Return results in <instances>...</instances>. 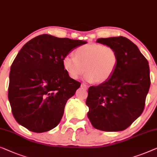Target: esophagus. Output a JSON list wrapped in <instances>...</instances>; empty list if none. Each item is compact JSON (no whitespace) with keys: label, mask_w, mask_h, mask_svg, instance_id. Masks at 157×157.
<instances>
[{"label":"esophagus","mask_w":157,"mask_h":157,"mask_svg":"<svg viewBox=\"0 0 157 157\" xmlns=\"http://www.w3.org/2000/svg\"><path fill=\"white\" fill-rule=\"evenodd\" d=\"M81 87H82V88H84V89H87V88H88V86H87V85H86V84H84V83H82V84H81Z\"/></svg>","instance_id":"1"}]
</instances>
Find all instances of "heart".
Here are the masks:
<instances>
[{
  "mask_svg": "<svg viewBox=\"0 0 157 157\" xmlns=\"http://www.w3.org/2000/svg\"><path fill=\"white\" fill-rule=\"evenodd\" d=\"M118 63L115 49L108 45L97 43L83 44L71 55L63 59V66L69 76L77 79L84 72L86 81L96 83L105 82L113 76Z\"/></svg>",
  "mask_w": 157,
  "mask_h": 157,
  "instance_id": "heart-1",
  "label": "heart"
}]
</instances>
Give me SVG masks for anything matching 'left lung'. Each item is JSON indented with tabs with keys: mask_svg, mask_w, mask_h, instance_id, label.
Returning <instances> with one entry per match:
<instances>
[{
	"mask_svg": "<svg viewBox=\"0 0 157 157\" xmlns=\"http://www.w3.org/2000/svg\"><path fill=\"white\" fill-rule=\"evenodd\" d=\"M96 42L113 47L118 63L108 81L88 88V117L95 129L124 130L144 110L151 83L148 61L126 37L99 38Z\"/></svg>",
	"mask_w": 157,
	"mask_h": 157,
	"instance_id": "left-lung-1",
	"label": "left lung"
}]
</instances>
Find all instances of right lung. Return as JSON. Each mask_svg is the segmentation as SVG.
Segmentation results:
<instances>
[{"instance_id":"obj_1","label":"right lung","mask_w":157,"mask_h":157,"mask_svg":"<svg viewBox=\"0 0 157 157\" xmlns=\"http://www.w3.org/2000/svg\"><path fill=\"white\" fill-rule=\"evenodd\" d=\"M86 43L44 34L22 47L11 65L8 86L11 110L18 123L38 133L58 125L68 99L81 86L67 74L63 59Z\"/></svg>"}]
</instances>
